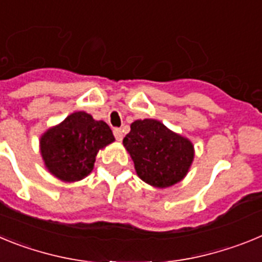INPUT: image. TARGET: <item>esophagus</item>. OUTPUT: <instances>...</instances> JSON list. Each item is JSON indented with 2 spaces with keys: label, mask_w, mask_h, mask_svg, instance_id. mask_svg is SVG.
Here are the masks:
<instances>
[{
  "label": "esophagus",
  "mask_w": 262,
  "mask_h": 262,
  "mask_svg": "<svg viewBox=\"0 0 262 262\" xmlns=\"http://www.w3.org/2000/svg\"><path fill=\"white\" fill-rule=\"evenodd\" d=\"M114 136L118 142H122V139H123V131L120 128H114Z\"/></svg>",
  "instance_id": "1"
}]
</instances>
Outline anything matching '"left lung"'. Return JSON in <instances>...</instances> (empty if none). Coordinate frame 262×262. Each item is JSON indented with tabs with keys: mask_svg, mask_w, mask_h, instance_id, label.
<instances>
[{
	"mask_svg": "<svg viewBox=\"0 0 262 262\" xmlns=\"http://www.w3.org/2000/svg\"><path fill=\"white\" fill-rule=\"evenodd\" d=\"M136 174L145 184L165 189L181 182L194 160V145L157 119H138L123 139Z\"/></svg>",
	"mask_w": 262,
	"mask_h": 262,
	"instance_id": "1",
	"label": "left lung"
}]
</instances>
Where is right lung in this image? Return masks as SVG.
<instances>
[{"mask_svg":"<svg viewBox=\"0 0 262 262\" xmlns=\"http://www.w3.org/2000/svg\"><path fill=\"white\" fill-rule=\"evenodd\" d=\"M114 140L107 123L93 119L85 111H76L41 134L39 149L53 177L76 182L92 173L97 154Z\"/></svg>","mask_w":262,"mask_h":262,"instance_id":"1","label":"right lung"}]
</instances>
